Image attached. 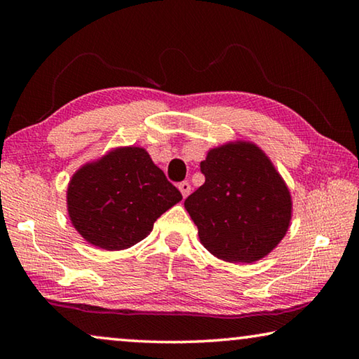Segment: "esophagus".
I'll return each mask as SVG.
<instances>
[{
    "instance_id": "34e87169",
    "label": "esophagus",
    "mask_w": 359,
    "mask_h": 359,
    "mask_svg": "<svg viewBox=\"0 0 359 359\" xmlns=\"http://www.w3.org/2000/svg\"><path fill=\"white\" fill-rule=\"evenodd\" d=\"M179 190L182 193V196L187 198L188 194H190V191H191V185L188 184V182H182V184H179Z\"/></svg>"
}]
</instances>
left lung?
Returning <instances> with one entry per match:
<instances>
[{"instance_id": "left-lung-1", "label": "left lung", "mask_w": 359, "mask_h": 359, "mask_svg": "<svg viewBox=\"0 0 359 359\" xmlns=\"http://www.w3.org/2000/svg\"><path fill=\"white\" fill-rule=\"evenodd\" d=\"M205 182L185 199L201 244L228 263H255L290 228V188L257 144L226 142L201 161Z\"/></svg>"}]
</instances>
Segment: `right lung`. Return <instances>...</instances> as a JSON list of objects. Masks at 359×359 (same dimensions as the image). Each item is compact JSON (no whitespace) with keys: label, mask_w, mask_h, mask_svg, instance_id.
<instances>
[{"label":"right lung","mask_w":359,"mask_h":359,"mask_svg":"<svg viewBox=\"0 0 359 359\" xmlns=\"http://www.w3.org/2000/svg\"><path fill=\"white\" fill-rule=\"evenodd\" d=\"M180 199L149 151L136 145L115 147L85 163L66 191L72 226L104 250H125L147 238L156 218Z\"/></svg>","instance_id":"right-lung-1"}]
</instances>
